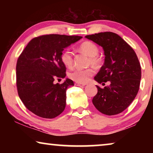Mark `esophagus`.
Listing matches in <instances>:
<instances>
[{"instance_id":"1","label":"esophagus","mask_w":153,"mask_h":153,"mask_svg":"<svg viewBox=\"0 0 153 153\" xmlns=\"http://www.w3.org/2000/svg\"><path fill=\"white\" fill-rule=\"evenodd\" d=\"M75 85H76V86H84L86 84H79V83L76 82V83H75Z\"/></svg>"}]
</instances>
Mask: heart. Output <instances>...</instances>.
Masks as SVG:
<instances>
[{
    "label": "heart",
    "mask_w": 153,
    "mask_h": 153,
    "mask_svg": "<svg viewBox=\"0 0 153 153\" xmlns=\"http://www.w3.org/2000/svg\"><path fill=\"white\" fill-rule=\"evenodd\" d=\"M79 49L86 53L90 57V63L93 65L97 66L100 63L99 59L97 57L98 54V46L92 42L86 41L82 43L79 46ZM61 60L65 66L69 68L72 67L74 63L73 53L69 49H66L61 55ZM94 71L92 69H76L69 73V77L79 84H86L89 81Z\"/></svg>",
    "instance_id": "heart-1"
}]
</instances>
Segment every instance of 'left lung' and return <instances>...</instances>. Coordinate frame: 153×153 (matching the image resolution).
Returning a JSON list of instances; mask_svg holds the SVG:
<instances>
[{
    "label": "left lung",
    "mask_w": 153,
    "mask_h": 153,
    "mask_svg": "<svg viewBox=\"0 0 153 153\" xmlns=\"http://www.w3.org/2000/svg\"><path fill=\"white\" fill-rule=\"evenodd\" d=\"M104 50V65L94 77L102 84L97 86V94L92 103L98 111L107 115H114L126 109L132 102L139 90L141 67L133 48L117 33L105 32L85 36Z\"/></svg>",
    "instance_id": "1"
}]
</instances>
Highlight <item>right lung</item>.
<instances>
[{
    "mask_svg": "<svg viewBox=\"0 0 153 153\" xmlns=\"http://www.w3.org/2000/svg\"><path fill=\"white\" fill-rule=\"evenodd\" d=\"M82 36L43 35L33 38L17 59L16 84L20 99L28 110L40 117L53 119L66 105V90L74 86L67 78L63 84L55 79L65 78L66 67L61 55L64 48Z\"/></svg>",
    "mask_w": 153,
    "mask_h": 153,
    "instance_id": "1",
    "label": "right lung"
}]
</instances>
